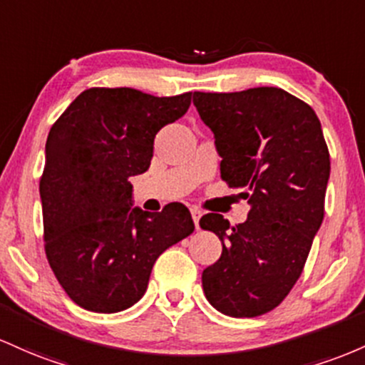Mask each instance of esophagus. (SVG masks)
I'll list each match as a JSON object with an SVG mask.
<instances>
[{
  "label": "esophagus",
  "instance_id": "1",
  "mask_svg": "<svg viewBox=\"0 0 365 365\" xmlns=\"http://www.w3.org/2000/svg\"><path fill=\"white\" fill-rule=\"evenodd\" d=\"M191 217H193L196 229H200V217H202V210H200V208L193 207V208H191Z\"/></svg>",
  "mask_w": 365,
  "mask_h": 365
}]
</instances>
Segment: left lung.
<instances>
[{
  "instance_id": "obj_1",
  "label": "left lung",
  "mask_w": 365,
  "mask_h": 365,
  "mask_svg": "<svg viewBox=\"0 0 365 365\" xmlns=\"http://www.w3.org/2000/svg\"><path fill=\"white\" fill-rule=\"evenodd\" d=\"M200 118L215 136L220 178L241 187L248 219H200L222 253L202 274L207 300L231 317L271 312L302 276L324 219L331 162L317 115L279 88L237 93L195 91Z\"/></svg>"
}]
</instances>
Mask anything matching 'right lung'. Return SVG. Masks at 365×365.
Returning a JSON list of instances; mask_svg holds the SVG:
<instances>
[{
    "instance_id": "obj_1",
    "label": "right lung",
    "mask_w": 365,
    "mask_h": 365,
    "mask_svg": "<svg viewBox=\"0 0 365 365\" xmlns=\"http://www.w3.org/2000/svg\"><path fill=\"white\" fill-rule=\"evenodd\" d=\"M191 96L91 88L51 125L39 181L44 252L83 309H129L145 294L155 260L195 231L182 203L158 214L130 208L129 182L148 170L155 136L187 112Z\"/></svg>"
}]
</instances>
